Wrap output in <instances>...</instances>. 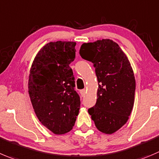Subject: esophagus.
<instances>
[{
    "label": "esophagus",
    "instance_id": "1",
    "mask_svg": "<svg viewBox=\"0 0 159 159\" xmlns=\"http://www.w3.org/2000/svg\"><path fill=\"white\" fill-rule=\"evenodd\" d=\"M80 94L81 97H84L86 95V90H80Z\"/></svg>",
    "mask_w": 159,
    "mask_h": 159
}]
</instances>
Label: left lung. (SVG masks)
<instances>
[{"label":"left lung","mask_w":159,"mask_h":159,"mask_svg":"<svg viewBox=\"0 0 159 159\" xmlns=\"http://www.w3.org/2000/svg\"><path fill=\"white\" fill-rule=\"evenodd\" d=\"M80 54L93 63L98 78L97 101L89 114L98 130L113 134L126 124L134 107L136 82L130 63L109 39L83 43Z\"/></svg>","instance_id":"obj_1"}]
</instances>
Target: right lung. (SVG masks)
<instances>
[{
	"label": "right lung",
	"instance_id": "obj_1",
	"mask_svg": "<svg viewBox=\"0 0 159 159\" xmlns=\"http://www.w3.org/2000/svg\"><path fill=\"white\" fill-rule=\"evenodd\" d=\"M75 42H50L34 58L29 76V94L40 122L54 134L69 132L80 108L69 64Z\"/></svg>",
	"mask_w": 159,
	"mask_h": 159
}]
</instances>
